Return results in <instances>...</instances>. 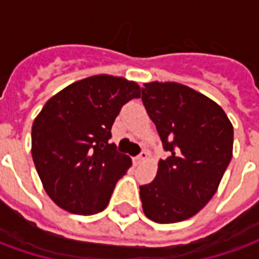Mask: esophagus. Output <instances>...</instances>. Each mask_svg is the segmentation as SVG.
Segmentation results:
<instances>
[{
  "label": "esophagus",
  "mask_w": 259,
  "mask_h": 259,
  "mask_svg": "<svg viewBox=\"0 0 259 259\" xmlns=\"http://www.w3.org/2000/svg\"><path fill=\"white\" fill-rule=\"evenodd\" d=\"M147 155H148V154H147L146 151H141L140 154L137 155V157H135V163H136V165H139V163L143 162V161H144V159H146V158H147Z\"/></svg>",
  "instance_id": "1"
}]
</instances>
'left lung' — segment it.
Wrapping results in <instances>:
<instances>
[{
	"label": "left lung",
	"instance_id": "left-lung-1",
	"mask_svg": "<svg viewBox=\"0 0 259 259\" xmlns=\"http://www.w3.org/2000/svg\"><path fill=\"white\" fill-rule=\"evenodd\" d=\"M141 101L155 123L166 159L140 186L143 211L157 223L194 217L208 204L233 152V126L217 102L179 83H147Z\"/></svg>",
	"mask_w": 259,
	"mask_h": 259
}]
</instances>
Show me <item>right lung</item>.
Here are the masks:
<instances>
[{"label": "right lung", "mask_w": 259, "mask_h": 259, "mask_svg": "<svg viewBox=\"0 0 259 259\" xmlns=\"http://www.w3.org/2000/svg\"><path fill=\"white\" fill-rule=\"evenodd\" d=\"M140 97L135 81L108 74L72 83L42 107L31 127V157L44 190L62 209L94 215L107 208L132 165L111 129L126 102Z\"/></svg>", "instance_id": "obj_1"}]
</instances>
